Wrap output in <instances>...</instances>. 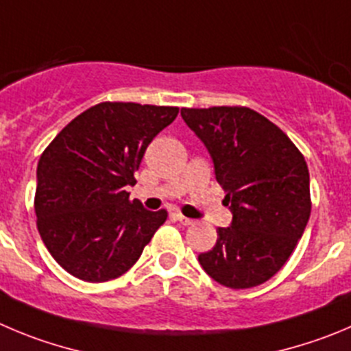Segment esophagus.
<instances>
[{
	"instance_id": "34e87169",
	"label": "esophagus",
	"mask_w": 351,
	"mask_h": 351,
	"mask_svg": "<svg viewBox=\"0 0 351 351\" xmlns=\"http://www.w3.org/2000/svg\"><path fill=\"white\" fill-rule=\"evenodd\" d=\"M176 220H178L182 225H185V227H189V225H194L195 223V221L192 220V218H186V216H183L182 213H176Z\"/></svg>"
}]
</instances>
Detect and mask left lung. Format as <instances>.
Wrapping results in <instances>:
<instances>
[{"label": "left lung", "instance_id": "1", "mask_svg": "<svg viewBox=\"0 0 351 351\" xmlns=\"http://www.w3.org/2000/svg\"><path fill=\"white\" fill-rule=\"evenodd\" d=\"M182 117L208 147L234 215L199 263L230 289L260 286L289 260L308 223L306 160L277 124L250 107H183Z\"/></svg>", "mask_w": 351, "mask_h": 351}]
</instances>
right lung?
I'll return each mask as SVG.
<instances>
[{
  "label": "right lung",
  "instance_id": "obj_1",
  "mask_svg": "<svg viewBox=\"0 0 351 351\" xmlns=\"http://www.w3.org/2000/svg\"><path fill=\"white\" fill-rule=\"evenodd\" d=\"M178 107L101 101L74 117L43 150L36 225L58 265L86 282L130 270L168 218L131 201L145 149Z\"/></svg>",
  "mask_w": 351,
  "mask_h": 351
}]
</instances>
